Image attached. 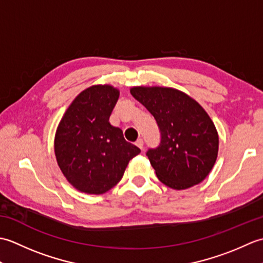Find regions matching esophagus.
I'll return each instance as SVG.
<instances>
[{"label": "esophagus", "mask_w": 263, "mask_h": 263, "mask_svg": "<svg viewBox=\"0 0 263 263\" xmlns=\"http://www.w3.org/2000/svg\"><path fill=\"white\" fill-rule=\"evenodd\" d=\"M136 144H137V147H138V148H140L141 150L143 149V140H142V139H138L137 142H136Z\"/></svg>", "instance_id": "1"}]
</instances>
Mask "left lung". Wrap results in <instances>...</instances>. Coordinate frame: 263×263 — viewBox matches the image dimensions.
Returning a JSON list of instances; mask_svg holds the SVG:
<instances>
[{"label":"left lung","instance_id":"1","mask_svg":"<svg viewBox=\"0 0 263 263\" xmlns=\"http://www.w3.org/2000/svg\"><path fill=\"white\" fill-rule=\"evenodd\" d=\"M131 95L157 122L160 143L147 156L161 183L185 190L208 176L218 155V133L206 111L177 89L133 87Z\"/></svg>","mask_w":263,"mask_h":263}]
</instances>
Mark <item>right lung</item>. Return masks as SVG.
<instances>
[{
  "label": "right lung",
  "instance_id": "right-lung-1",
  "mask_svg": "<svg viewBox=\"0 0 263 263\" xmlns=\"http://www.w3.org/2000/svg\"><path fill=\"white\" fill-rule=\"evenodd\" d=\"M119 96L120 91L109 85L89 87L76 97L58 126V164L80 192H107L121 181L128 161L140 154L121 128L109 123Z\"/></svg>",
  "mask_w": 263,
  "mask_h": 263
}]
</instances>
